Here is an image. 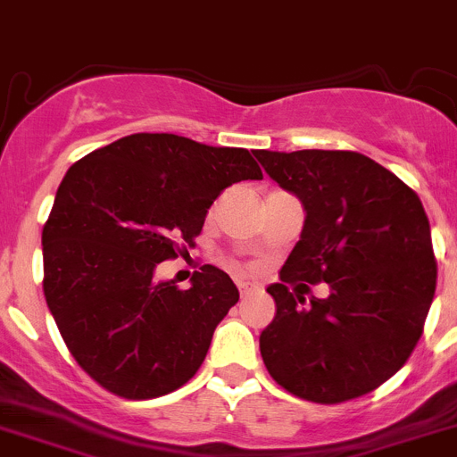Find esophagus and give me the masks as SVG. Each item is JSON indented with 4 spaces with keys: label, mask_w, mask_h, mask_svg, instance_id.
<instances>
[{
    "label": "esophagus",
    "mask_w": 457,
    "mask_h": 457,
    "mask_svg": "<svg viewBox=\"0 0 457 457\" xmlns=\"http://www.w3.org/2000/svg\"><path fill=\"white\" fill-rule=\"evenodd\" d=\"M237 287H238V293H241V297L250 295V293L254 291L253 284H248V281H241V279H238V281H237Z\"/></svg>",
    "instance_id": "obj_1"
}]
</instances>
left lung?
Here are the masks:
<instances>
[{
  "mask_svg": "<svg viewBox=\"0 0 457 457\" xmlns=\"http://www.w3.org/2000/svg\"><path fill=\"white\" fill-rule=\"evenodd\" d=\"M254 157L306 214L281 284L266 288L277 313L259 336L263 363L306 402L368 395L403 368L433 304L437 263L420 195L353 151ZM297 280H327L330 295L306 303Z\"/></svg>",
  "mask_w": 457,
  "mask_h": 457,
  "instance_id": "left-lung-1",
  "label": "left lung"
}]
</instances>
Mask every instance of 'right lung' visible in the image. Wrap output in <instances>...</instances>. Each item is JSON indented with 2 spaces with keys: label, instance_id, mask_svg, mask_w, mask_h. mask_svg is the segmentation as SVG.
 Returning a JSON list of instances; mask_svg holds the SVG:
<instances>
[{
  "label": "right lung",
  "instance_id": "add662e5",
  "mask_svg": "<svg viewBox=\"0 0 457 457\" xmlns=\"http://www.w3.org/2000/svg\"><path fill=\"white\" fill-rule=\"evenodd\" d=\"M245 148L137 132L70 166L42 229L46 306L76 363L123 399L185 386L238 302L228 272L203 266L191 287L157 281V263L194 245L225 187L262 180Z\"/></svg>",
  "mask_w": 457,
  "mask_h": 457
}]
</instances>
